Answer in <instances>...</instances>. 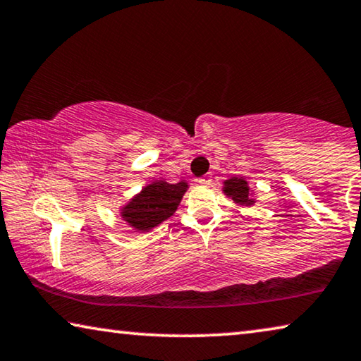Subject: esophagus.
Returning a JSON list of instances; mask_svg holds the SVG:
<instances>
[{
  "instance_id": "esophagus-1",
  "label": "esophagus",
  "mask_w": 361,
  "mask_h": 361,
  "mask_svg": "<svg viewBox=\"0 0 361 361\" xmlns=\"http://www.w3.org/2000/svg\"><path fill=\"white\" fill-rule=\"evenodd\" d=\"M210 181H212V178L209 175L201 176V178H199V183H201V185H210Z\"/></svg>"
}]
</instances>
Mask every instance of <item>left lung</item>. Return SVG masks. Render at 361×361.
Segmentation results:
<instances>
[{"mask_svg":"<svg viewBox=\"0 0 361 361\" xmlns=\"http://www.w3.org/2000/svg\"><path fill=\"white\" fill-rule=\"evenodd\" d=\"M223 191L228 197H231L234 202L239 205H252L255 201L250 196L247 181L243 178H230L225 181V186H223Z\"/></svg>","mask_w":361,"mask_h":361,"instance_id":"left-lung-1","label":"left lung"}]
</instances>
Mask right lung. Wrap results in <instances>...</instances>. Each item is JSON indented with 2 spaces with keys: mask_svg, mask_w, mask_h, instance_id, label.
Here are the masks:
<instances>
[{
  "mask_svg": "<svg viewBox=\"0 0 361 361\" xmlns=\"http://www.w3.org/2000/svg\"><path fill=\"white\" fill-rule=\"evenodd\" d=\"M186 190V181L175 185L162 180L152 181L151 185L142 188V191L136 194L120 214L135 230L149 231L175 214Z\"/></svg>",
  "mask_w": 361,
  "mask_h": 361,
  "instance_id": "1",
  "label": "right lung"
}]
</instances>
